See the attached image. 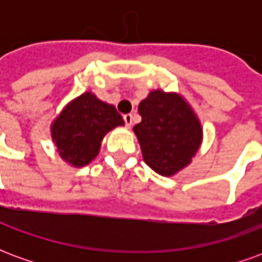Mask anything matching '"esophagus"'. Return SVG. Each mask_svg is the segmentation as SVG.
<instances>
[{"mask_svg":"<svg viewBox=\"0 0 262 262\" xmlns=\"http://www.w3.org/2000/svg\"><path fill=\"white\" fill-rule=\"evenodd\" d=\"M123 120H125V123L127 127H130L133 125V115L132 114H127V115H123Z\"/></svg>","mask_w":262,"mask_h":262,"instance_id":"1","label":"esophagus"}]
</instances>
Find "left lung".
<instances>
[{
	"mask_svg": "<svg viewBox=\"0 0 262 262\" xmlns=\"http://www.w3.org/2000/svg\"><path fill=\"white\" fill-rule=\"evenodd\" d=\"M133 127L144 163L163 177L185 168L202 143V126L191 105L176 92L156 90L139 103Z\"/></svg>",
	"mask_w": 262,
	"mask_h": 262,
	"instance_id": "1",
	"label": "left lung"
}]
</instances>
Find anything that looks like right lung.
Returning a JSON list of instances; mask_svg holds the SVG:
<instances>
[{
	"mask_svg": "<svg viewBox=\"0 0 262 262\" xmlns=\"http://www.w3.org/2000/svg\"><path fill=\"white\" fill-rule=\"evenodd\" d=\"M123 125L114 105L98 99L92 92H84L67 103L53 120L50 132L60 157L78 168L97 157L109 130Z\"/></svg>",
	"mask_w": 262,
	"mask_h": 262,
	"instance_id": "right-lung-1",
	"label": "right lung"
}]
</instances>
